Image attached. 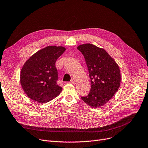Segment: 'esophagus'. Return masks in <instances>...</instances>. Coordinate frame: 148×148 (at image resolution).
<instances>
[{"label":"esophagus","mask_w":148,"mask_h":148,"mask_svg":"<svg viewBox=\"0 0 148 148\" xmlns=\"http://www.w3.org/2000/svg\"><path fill=\"white\" fill-rule=\"evenodd\" d=\"M75 80L74 79H71V80L70 81V83L73 84H75Z\"/></svg>","instance_id":"esophagus-1"}]
</instances>
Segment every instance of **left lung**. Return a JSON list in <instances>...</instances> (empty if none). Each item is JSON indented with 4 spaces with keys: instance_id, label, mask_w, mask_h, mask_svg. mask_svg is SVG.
Here are the masks:
<instances>
[{
    "instance_id": "1",
    "label": "left lung",
    "mask_w": 148,
    "mask_h": 148,
    "mask_svg": "<svg viewBox=\"0 0 148 148\" xmlns=\"http://www.w3.org/2000/svg\"><path fill=\"white\" fill-rule=\"evenodd\" d=\"M83 54L91 81L88 95L81 97L92 108L99 107L110 101L118 91L121 82L119 68L104 49L91 44L77 47Z\"/></svg>"
}]
</instances>
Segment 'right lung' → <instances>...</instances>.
Returning a JSON list of instances; mask_svg holds the SVG:
<instances>
[{
  "instance_id": "add662e5",
  "label": "right lung",
  "mask_w": 148,
  "mask_h": 148,
  "mask_svg": "<svg viewBox=\"0 0 148 148\" xmlns=\"http://www.w3.org/2000/svg\"><path fill=\"white\" fill-rule=\"evenodd\" d=\"M65 50L63 47L47 46L33 55L25 63L21 69V84L30 99L45 103L61 92L62 88L57 84L56 62Z\"/></svg>"
}]
</instances>
